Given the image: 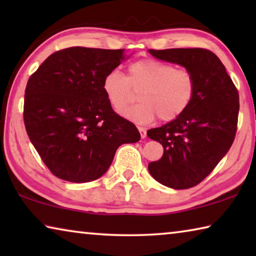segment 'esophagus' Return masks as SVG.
Wrapping results in <instances>:
<instances>
[{
  "instance_id": "1",
  "label": "esophagus",
  "mask_w": 256,
  "mask_h": 256,
  "mask_svg": "<svg viewBox=\"0 0 256 256\" xmlns=\"http://www.w3.org/2000/svg\"><path fill=\"white\" fill-rule=\"evenodd\" d=\"M138 132H140V136H141V138H144L146 136V128H142V126H138Z\"/></svg>"
}]
</instances>
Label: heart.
<instances>
[{
  "instance_id": "obj_1",
  "label": "heart",
  "mask_w": 256,
  "mask_h": 256,
  "mask_svg": "<svg viewBox=\"0 0 256 256\" xmlns=\"http://www.w3.org/2000/svg\"><path fill=\"white\" fill-rule=\"evenodd\" d=\"M102 90L110 105L125 118L146 124L159 116L170 122L190 106L196 92V80L188 68L146 58L130 64L126 76L118 70L108 72L104 76ZM136 92H140L142 102L127 108Z\"/></svg>"
}]
</instances>
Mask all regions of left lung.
<instances>
[{
  "mask_svg": "<svg viewBox=\"0 0 256 256\" xmlns=\"http://www.w3.org/2000/svg\"><path fill=\"white\" fill-rule=\"evenodd\" d=\"M156 58L193 72L196 92L180 118L146 134L164 146L151 176L168 188L185 190L206 178L228 152L237 131L240 96L222 60L204 48L149 50Z\"/></svg>",
  "mask_w": 256,
  "mask_h": 256,
  "instance_id": "left-lung-1",
  "label": "left lung"
}]
</instances>
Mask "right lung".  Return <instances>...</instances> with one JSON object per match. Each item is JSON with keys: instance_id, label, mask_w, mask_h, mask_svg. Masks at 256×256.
Returning a JSON list of instances; mask_svg holds the SVG:
<instances>
[{"instance_id": "1", "label": "right lung", "mask_w": 256, "mask_h": 256, "mask_svg": "<svg viewBox=\"0 0 256 256\" xmlns=\"http://www.w3.org/2000/svg\"><path fill=\"white\" fill-rule=\"evenodd\" d=\"M124 50L70 47L50 55L29 78L26 131L56 177L73 183L99 178L118 146L140 140L136 125L112 110L102 90Z\"/></svg>"}]
</instances>
